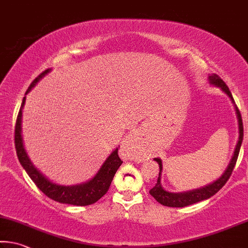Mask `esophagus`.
<instances>
[{"label": "esophagus", "instance_id": "obj_1", "mask_svg": "<svg viewBox=\"0 0 248 248\" xmlns=\"http://www.w3.org/2000/svg\"><path fill=\"white\" fill-rule=\"evenodd\" d=\"M124 143H125V145H128L130 149H136V150H139V151L143 150V145H142V143H141L140 138L137 132H131L130 135L125 138Z\"/></svg>", "mask_w": 248, "mask_h": 248}]
</instances>
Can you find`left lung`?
<instances>
[{
	"label": "left lung",
	"instance_id": "1",
	"mask_svg": "<svg viewBox=\"0 0 248 248\" xmlns=\"http://www.w3.org/2000/svg\"><path fill=\"white\" fill-rule=\"evenodd\" d=\"M209 82L211 85L215 86V87H218L223 93H225L226 95L231 98L232 103H233V105H234L235 111H236L237 121H238V140H237L236 147H235L233 156H232L229 166H227L226 170L224 171V173L219 176L217 180H215L214 182L207 184V186H205L195 188V190H191V191H186V192H179V193L169 192L167 190H164L163 186H161V175H162V160H161L160 158H155V162H158V164H159L160 172H159L158 181H156L155 186H153L149 192H150V194L156 200V201H158L160 204H162V205H164V206L184 207V206L191 205V204L201 202V201H203V200L210 199L211 196H213L215 193H217V192L224 186V184L227 182V180L230 179L232 172H233L235 164H236L239 149H241L242 141H243V136H244V129H243V121H242L241 112H239L237 106L235 105V101L233 99V96H232L229 87H227L225 82H224L221 78L217 76V75L216 74L209 75Z\"/></svg>",
	"mask_w": 248,
	"mask_h": 248
}]
</instances>
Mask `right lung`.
I'll list each match as a JSON object with an SVG mask.
<instances>
[{
	"label": "right lung",
	"instance_id": "right-lung-1",
	"mask_svg": "<svg viewBox=\"0 0 248 248\" xmlns=\"http://www.w3.org/2000/svg\"><path fill=\"white\" fill-rule=\"evenodd\" d=\"M52 69H46L37 78H35L34 81L30 85L29 89L26 90L27 95L32 88L37 82L42 79L45 75L48 74ZM26 97L23 98L21 109H19L16 124H15V149H16L17 158L19 163L26 171V173L30 175L33 182L36 184V186L41 190L46 196L54 201L60 202L62 204H69V205L76 206H86L90 204L96 203L98 200L103 198L109 190L111 181L115 176L118 168L121 166L123 161L118 155V148H116L109 156L106 159L103 166L97 172L93 178L90 179L87 182L76 184V186H61L50 181L48 178L42 173L38 169L34 166L30 156L27 155L26 150L23 143L22 137V113L24 108Z\"/></svg>",
	"mask_w": 248,
	"mask_h": 248
}]
</instances>
